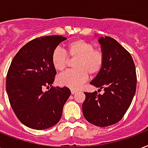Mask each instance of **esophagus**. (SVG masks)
<instances>
[{"label":"esophagus","mask_w":148,"mask_h":148,"mask_svg":"<svg viewBox=\"0 0 148 148\" xmlns=\"http://www.w3.org/2000/svg\"><path fill=\"white\" fill-rule=\"evenodd\" d=\"M71 92V94L72 95H74V94H75V93H76V92H77V90H74V89H72Z\"/></svg>","instance_id":"esophagus-1"}]
</instances>
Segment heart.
<instances>
[{"label":"heart","mask_w":148,"mask_h":148,"mask_svg":"<svg viewBox=\"0 0 148 148\" xmlns=\"http://www.w3.org/2000/svg\"><path fill=\"white\" fill-rule=\"evenodd\" d=\"M68 58L75 60V70L60 74L57 82L60 86L77 89L82 86L89 75L95 76L101 71L105 64L102 50L94 49V45L84 39H75L66 44L65 51L59 48L53 50L51 62L54 69L62 71L68 64Z\"/></svg>","instance_id":"b5f03b06"}]
</instances>
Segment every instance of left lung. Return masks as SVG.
Masks as SVG:
<instances>
[{
	"mask_svg": "<svg viewBox=\"0 0 148 148\" xmlns=\"http://www.w3.org/2000/svg\"><path fill=\"white\" fill-rule=\"evenodd\" d=\"M105 55L103 68L90 84L103 89L104 93L84 92L82 104L84 118L100 127L120 121L129 109L137 88V74L131 55L111 37L99 38Z\"/></svg>",
	"mask_w": 148,
	"mask_h": 148,
	"instance_id": "1",
	"label": "left lung"
}]
</instances>
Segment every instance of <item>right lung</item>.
Wrapping results in <instances>:
<instances>
[{
    "label": "right lung",
    "mask_w": 148,
    "mask_h": 148,
    "mask_svg": "<svg viewBox=\"0 0 148 148\" xmlns=\"http://www.w3.org/2000/svg\"><path fill=\"white\" fill-rule=\"evenodd\" d=\"M66 39L62 36L32 39L21 47L9 66L6 79L9 101L18 119L29 128L48 129L61 118L71 91L66 87L52 86L56 71L51 56ZM44 86L50 89L47 92L42 91Z\"/></svg>",
    "instance_id": "right-lung-1"
}]
</instances>
